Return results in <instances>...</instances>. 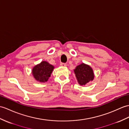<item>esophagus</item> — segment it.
<instances>
[{"instance_id":"1","label":"esophagus","mask_w":129,"mask_h":129,"mask_svg":"<svg viewBox=\"0 0 129 129\" xmlns=\"http://www.w3.org/2000/svg\"><path fill=\"white\" fill-rule=\"evenodd\" d=\"M60 66H61V67H67V64H65V63H60Z\"/></svg>"}]
</instances>
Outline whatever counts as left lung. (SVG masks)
Returning <instances> with one entry per match:
<instances>
[{"label": "left lung", "instance_id": "obj_1", "mask_svg": "<svg viewBox=\"0 0 129 129\" xmlns=\"http://www.w3.org/2000/svg\"><path fill=\"white\" fill-rule=\"evenodd\" d=\"M74 72L78 83L81 86L85 85L94 79V74L92 68L83 62L77 65Z\"/></svg>", "mask_w": 129, "mask_h": 129}]
</instances>
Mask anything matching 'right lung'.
Masks as SVG:
<instances>
[{"mask_svg":"<svg viewBox=\"0 0 129 129\" xmlns=\"http://www.w3.org/2000/svg\"><path fill=\"white\" fill-rule=\"evenodd\" d=\"M54 69L53 65L46 61H42L32 68V74L35 80L40 82H46Z\"/></svg>","mask_w":129,"mask_h":129,"instance_id":"right-lung-1","label":"right lung"}]
</instances>
